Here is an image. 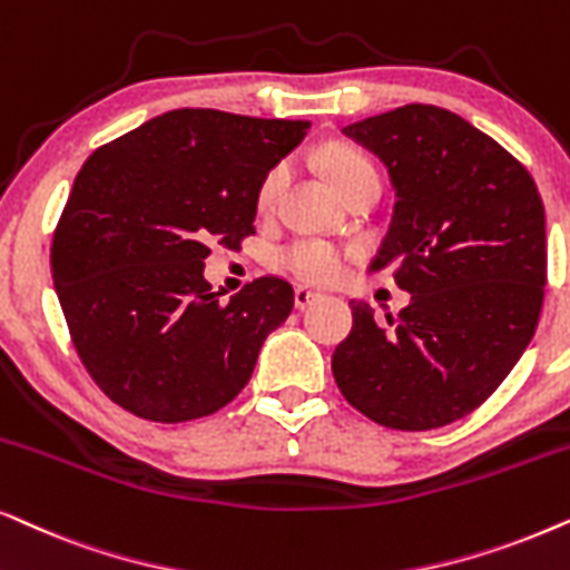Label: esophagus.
I'll use <instances>...</instances> for the list:
<instances>
[{"label":"esophagus","mask_w":570,"mask_h":570,"mask_svg":"<svg viewBox=\"0 0 570 570\" xmlns=\"http://www.w3.org/2000/svg\"><path fill=\"white\" fill-rule=\"evenodd\" d=\"M316 298H320V293L308 291V287H295V306L298 308H308Z\"/></svg>","instance_id":"34e87169"}]
</instances>
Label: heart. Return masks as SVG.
Returning <instances> with one entry per match:
<instances>
[{
  "mask_svg": "<svg viewBox=\"0 0 570 570\" xmlns=\"http://www.w3.org/2000/svg\"><path fill=\"white\" fill-rule=\"evenodd\" d=\"M324 173L332 180L340 194H345L353 183L364 180V177H376V169L372 161H368L364 154L356 149H348V146H330L324 151ZM287 183V165L279 161L264 175L262 186L256 190V206L262 212H269L275 206L277 196L283 194ZM283 267L295 275L298 279H306V283H332L343 275L345 262H348V254L343 248L332 246L327 240H298L293 246H287L279 256Z\"/></svg>",
  "mask_w": 570,
  "mask_h": 570,
  "instance_id": "b5f03b06",
  "label": "heart"
}]
</instances>
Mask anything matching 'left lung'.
Listing matches in <instances>:
<instances>
[{
  "label": "left lung",
  "mask_w": 570,
  "mask_h": 570,
  "mask_svg": "<svg viewBox=\"0 0 570 570\" xmlns=\"http://www.w3.org/2000/svg\"><path fill=\"white\" fill-rule=\"evenodd\" d=\"M343 132L384 161L395 212L372 269L411 303L374 320L351 301L332 374L376 424L424 432L479 409L534 337L547 283L544 206L513 154L463 117L405 105Z\"/></svg>",
  "instance_id": "left-lung-1"
}]
</instances>
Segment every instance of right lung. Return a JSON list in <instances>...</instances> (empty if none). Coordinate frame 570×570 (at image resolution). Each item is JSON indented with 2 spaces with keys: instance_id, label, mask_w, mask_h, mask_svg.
<instances>
[{
  "instance_id": "right-lung-1",
  "label": "right lung",
  "mask_w": 570,
  "mask_h": 570,
  "mask_svg": "<svg viewBox=\"0 0 570 570\" xmlns=\"http://www.w3.org/2000/svg\"><path fill=\"white\" fill-rule=\"evenodd\" d=\"M306 120L173 109L99 146L51 240V277L86 372L132 416L180 424L225 409L293 308L258 277L230 301L204 279L212 243L254 235L264 175Z\"/></svg>"
}]
</instances>
